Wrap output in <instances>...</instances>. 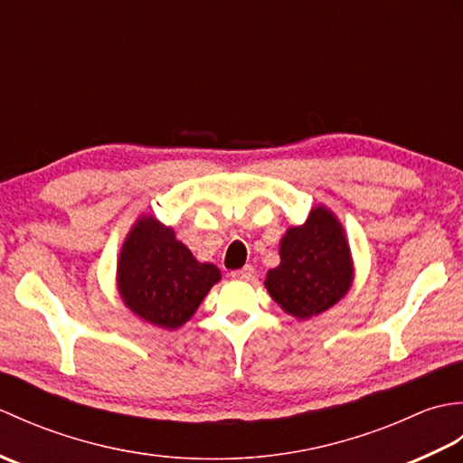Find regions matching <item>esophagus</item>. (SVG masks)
<instances>
[{
    "label": "esophagus",
    "mask_w": 463,
    "mask_h": 463,
    "mask_svg": "<svg viewBox=\"0 0 463 463\" xmlns=\"http://www.w3.org/2000/svg\"><path fill=\"white\" fill-rule=\"evenodd\" d=\"M252 274H254V269L250 267V264H247V267H242L239 270H232L231 277L237 279V280H250Z\"/></svg>",
    "instance_id": "esophagus-1"
}]
</instances>
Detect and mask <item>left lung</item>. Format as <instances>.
<instances>
[{"instance_id": "obj_1", "label": "left lung", "mask_w": 463, "mask_h": 463, "mask_svg": "<svg viewBox=\"0 0 463 463\" xmlns=\"http://www.w3.org/2000/svg\"><path fill=\"white\" fill-rule=\"evenodd\" d=\"M279 252L280 264L269 270L264 287L290 317H318L346 297L354 279L350 244L326 206L312 209L304 224L290 226Z\"/></svg>"}]
</instances>
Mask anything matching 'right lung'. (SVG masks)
Wrapping results in <instances>:
<instances>
[{
	"label": "right lung",
	"instance_id": "1",
	"mask_svg": "<svg viewBox=\"0 0 463 463\" xmlns=\"http://www.w3.org/2000/svg\"><path fill=\"white\" fill-rule=\"evenodd\" d=\"M221 270L199 262L171 226L139 216L117 262V288L125 307L153 326L176 330L201 307Z\"/></svg>",
	"mask_w": 463,
	"mask_h": 463
}]
</instances>
